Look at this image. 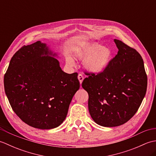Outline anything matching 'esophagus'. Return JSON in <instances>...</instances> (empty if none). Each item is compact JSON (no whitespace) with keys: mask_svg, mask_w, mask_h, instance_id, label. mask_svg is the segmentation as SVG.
I'll list each match as a JSON object with an SVG mask.
<instances>
[{"mask_svg":"<svg viewBox=\"0 0 156 156\" xmlns=\"http://www.w3.org/2000/svg\"><path fill=\"white\" fill-rule=\"evenodd\" d=\"M78 80H79V82H80V83L82 84V81H83V80H84V76H83V75H82V74H78Z\"/></svg>","mask_w":156,"mask_h":156,"instance_id":"1","label":"esophagus"}]
</instances>
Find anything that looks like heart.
<instances>
[{
    "mask_svg": "<svg viewBox=\"0 0 156 156\" xmlns=\"http://www.w3.org/2000/svg\"><path fill=\"white\" fill-rule=\"evenodd\" d=\"M112 51L107 46H101L98 43L82 45L76 51V56L80 59L85 58L84 66L88 71L98 73L107 67L112 57ZM67 63L70 66L74 65L71 58H67Z\"/></svg>",
    "mask_w": 156,
    "mask_h": 156,
    "instance_id": "b5f03b06",
    "label": "heart"
}]
</instances>
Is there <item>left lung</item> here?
Here are the masks:
<instances>
[{
  "label": "left lung",
  "mask_w": 156,
  "mask_h": 156,
  "mask_svg": "<svg viewBox=\"0 0 156 156\" xmlns=\"http://www.w3.org/2000/svg\"><path fill=\"white\" fill-rule=\"evenodd\" d=\"M119 49L103 71L86 72L82 87L88 94V110L95 122L117 127L127 122L140 108L147 90L143 59L136 49L118 39Z\"/></svg>",
  "instance_id": "8db88e82"
}]
</instances>
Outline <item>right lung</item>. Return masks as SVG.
<instances>
[{
  "label": "right lung",
  "instance_id": "1",
  "mask_svg": "<svg viewBox=\"0 0 156 156\" xmlns=\"http://www.w3.org/2000/svg\"><path fill=\"white\" fill-rule=\"evenodd\" d=\"M45 44L24 45L12 56L4 76L6 97L16 115L33 127L50 129L65 120L80 88L78 74L62 70Z\"/></svg>",
  "mask_w": 156,
  "mask_h": 156
}]
</instances>
